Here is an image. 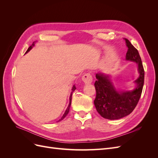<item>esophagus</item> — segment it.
<instances>
[{
	"mask_svg": "<svg viewBox=\"0 0 158 158\" xmlns=\"http://www.w3.org/2000/svg\"><path fill=\"white\" fill-rule=\"evenodd\" d=\"M82 79L85 84H90V83H92L93 81L92 76V74H91L90 73L84 74V76H82Z\"/></svg>",
	"mask_w": 158,
	"mask_h": 158,
	"instance_id": "obj_1",
	"label": "esophagus"
}]
</instances>
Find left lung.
<instances>
[{"label": "left lung", "instance_id": "8db88e82", "mask_svg": "<svg viewBox=\"0 0 158 158\" xmlns=\"http://www.w3.org/2000/svg\"><path fill=\"white\" fill-rule=\"evenodd\" d=\"M124 40L128 47L126 59L136 62L140 75L135 80L136 88L127 92L117 91L109 76L103 73H98L95 75L97 80L94 85L96 90V97L94 100V105L100 115L109 120H116L131 114L139 102L144 85V70L140 56L138 50L126 38H124Z\"/></svg>", "mask_w": 158, "mask_h": 158}]
</instances>
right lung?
<instances>
[{
  "mask_svg": "<svg viewBox=\"0 0 158 158\" xmlns=\"http://www.w3.org/2000/svg\"><path fill=\"white\" fill-rule=\"evenodd\" d=\"M34 46V42L33 43V44L29 47V48L27 49V50L26 51V53H27V52H28V51H30V49H31V48L32 47ZM76 89V87H75V85H73V88H72V92H71V94H70V102H69V106H68V107H67V109H66V110L65 111V112H64V114L63 115V117H61V118L60 119L59 121H62L63 120V119L67 115V114L69 113V109H70V105H71V101H72V95H73V92Z\"/></svg>",
  "mask_w": 158,
  "mask_h": 158,
  "instance_id": "1",
  "label": "right lung"
}]
</instances>
